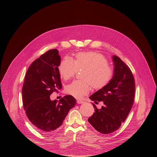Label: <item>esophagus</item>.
I'll list each match as a JSON object with an SVG mask.
<instances>
[{"instance_id": "34e87169", "label": "esophagus", "mask_w": 157, "mask_h": 157, "mask_svg": "<svg viewBox=\"0 0 157 157\" xmlns=\"http://www.w3.org/2000/svg\"><path fill=\"white\" fill-rule=\"evenodd\" d=\"M77 103H78V104H81L84 103V101H82V100H78V101H77Z\"/></svg>"}]
</instances>
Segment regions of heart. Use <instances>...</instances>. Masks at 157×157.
Listing matches in <instances>:
<instances>
[{
	"instance_id": "heart-1",
	"label": "heart",
	"mask_w": 157,
	"mask_h": 157,
	"mask_svg": "<svg viewBox=\"0 0 157 157\" xmlns=\"http://www.w3.org/2000/svg\"><path fill=\"white\" fill-rule=\"evenodd\" d=\"M60 74L65 80L73 78L78 70H85L82 74L83 81H76L68 85L65 92L76 98H81L93 88L101 89L106 86L113 75V70L108 65L104 55L94 52L78 53L75 60L65 57L60 64Z\"/></svg>"
}]
</instances>
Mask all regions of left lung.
<instances>
[{"label":"left lung","instance_id":"obj_1","mask_svg":"<svg viewBox=\"0 0 157 157\" xmlns=\"http://www.w3.org/2000/svg\"><path fill=\"white\" fill-rule=\"evenodd\" d=\"M113 75L109 82L90 97V99L102 101L104 106L98 109L88 118V122L97 131L108 134L117 131L127 119L134 101L135 84L129 67L116 55L112 56Z\"/></svg>","mask_w":157,"mask_h":157}]
</instances>
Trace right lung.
<instances>
[{
    "instance_id": "obj_1",
    "label": "right lung",
    "mask_w": 157,
    "mask_h": 157,
    "mask_svg": "<svg viewBox=\"0 0 157 157\" xmlns=\"http://www.w3.org/2000/svg\"><path fill=\"white\" fill-rule=\"evenodd\" d=\"M60 56L51 49L33 61L26 74L22 88L23 108L31 123L39 131L49 134L60 127L76 99L66 95L52 101L53 92L62 89L59 66Z\"/></svg>"
}]
</instances>
